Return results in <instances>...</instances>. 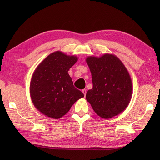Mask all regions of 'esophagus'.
I'll list each match as a JSON object with an SVG mask.
<instances>
[{
	"label": "esophagus",
	"instance_id": "1",
	"mask_svg": "<svg viewBox=\"0 0 160 160\" xmlns=\"http://www.w3.org/2000/svg\"><path fill=\"white\" fill-rule=\"evenodd\" d=\"M82 92H83V93L84 94V95L85 96L86 95V93H87V90L85 89H82Z\"/></svg>",
	"mask_w": 160,
	"mask_h": 160
}]
</instances>
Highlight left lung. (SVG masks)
<instances>
[{"label": "left lung", "mask_w": 160, "mask_h": 160, "mask_svg": "<svg viewBox=\"0 0 160 160\" xmlns=\"http://www.w3.org/2000/svg\"><path fill=\"white\" fill-rule=\"evenodd\" d=\"M93 82V88L86 99L99 117L109 119L127 108L133 93L132 81L128 71L119 58L105 53L99 57L86 58Z\"/></svg>", "instance_id": "left-lung-1"}]
</instances>
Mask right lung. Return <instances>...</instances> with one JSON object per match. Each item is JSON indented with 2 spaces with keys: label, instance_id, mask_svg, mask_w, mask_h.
Returning a JSON list of instances; mask_svg holds the SVG:
<instances>
[{
  "label": "right lung",
  "instance_id": "obj_1",
  "mask_svg": "<svg viewBox=\"0 0 160 160\" xmlns=\"http://www.w3.org/2000/svg\"><path fill=\"white\" fill-rule=\"evenodd\" d=\"M77 60V56L55 51L34 71L30 83L31 98L35 107L47 117L62 118L77 100L84 97L75 88L68 73Z\"/></svg>",
  "mask_w": 160,
  "mask_h": 160
}]
</instances>
